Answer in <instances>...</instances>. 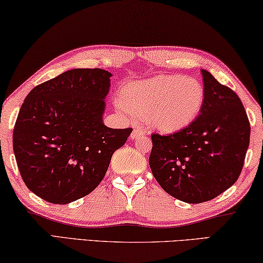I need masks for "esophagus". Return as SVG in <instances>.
<instances>
[{"label":"esophagus","instance_id":"esophagus-1","mask_svg":"<svg viewBox=\"0 0 263 263\" xmlns=\"http://www.w3.org/2000/svg\"><path fill=\"white\" fill-rule=\"evenodd\" d=\"M144 133H145V131L143 130L142 127H137V128H135V130L132 131V133H131V138L135 139V138H137V137L143 136Z\"/></svg>","mask_w":263,"mask_h":263}]
</instances>
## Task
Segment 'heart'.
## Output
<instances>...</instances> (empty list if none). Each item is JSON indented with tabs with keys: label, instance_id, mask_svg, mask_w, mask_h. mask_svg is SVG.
Here are the masks:
<instances>
[{
	"label": "heart",
	"instance_id": "obj_1",
	"mask_svg": "<svg viewBox=\"0 0 263 263\" xmlns=\"http://www.w3.org/2000/svg\"><path fill=\"white\" fill-rule=\"evenodd\" d=\"M204 87L195 78L179 74L157 76L132 81L116 99V106L127 117H145L151 127L175 132L197 118L204 104Z\"/></svg>",
	"mask_w": 263,
	"mask_h": 263
}]
</instances>
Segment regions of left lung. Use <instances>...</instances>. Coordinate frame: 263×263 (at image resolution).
Returning a JSON list of instances; mask_svg holds the SVG:
<instances>
[{
	"mask_svg": "<svg viewBox=\"0 0 263 263\" xmlns=\"http://www.w3.org/2000/svg\"><path fill=\"white\" fill-rule=\"evenodd\" d=\"M204 104L193 123L167 136L152 133V175L175 198L210 201L240 177L249 146L250 124L232 88L202 69Z\"/></svg>",
	"mask_w": 263,
	"mask_h": 263,
	"instance_id": "1",
	"label": "left lung"
}]
</instances>
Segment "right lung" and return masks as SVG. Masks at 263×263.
I'll list each match as a JSON object with an SVG mask.
<instances>
[{
	"label": "right lung",
	"mask_w": 263,
	"mask_h": 263,
	"mask_svg": "<svg viewBox=\"0 0 263 263\" xmlns=\"http://www.w3.org/2000/svg\"><path fill=\"white\" fill-rule=\"evenodd\" d=\"M112 74L76 68L35 86L20 108L13 148L27 187L53 204L91 194L132 128L103 123Z\"/></svg>",
	"instance_id": "right-lung-1"
}]
</instances>
